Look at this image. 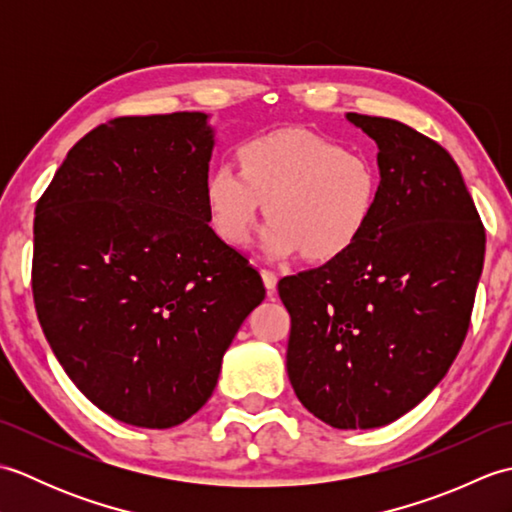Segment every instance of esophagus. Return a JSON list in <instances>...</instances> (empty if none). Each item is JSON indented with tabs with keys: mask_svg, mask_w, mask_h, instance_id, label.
Returning <instances> with one entry per match:
<instances>
[{
	"mask_svg": "<svg viewBox=\"0 0 512 512\" xmlns=\"http://www.w3.org/2000/svg\"><path fill=\"white\" fill-rule=\"evenodd\" d=\"M262 279H264V286L268 288V292H273L277 288V275L273 273V270L262 268Z\"/></svg>",
	"mask_w": 512,
	"mask_h": 512,
	"instance_id": "obj_1",
	"label": "esophagus"
}]
</instances>
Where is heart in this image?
<instances>
[{
	"instance_id": "obj_1",
	"label": "heart",
	"mask_w": 512,
	"mask_h": 512,
	"mask_svg": "<svg viewBox=\"0 0 512 512\" xmlns=\"http://www.w3.org/2000/svg\"><path fill=\"white\" fill-rule=\"evenodd\" d=\"M235 156L239 169L217 165L204 182L211 224L228 244H248L268 206L266 253L325 264L350 253L378 211L376 162L310 129L250 136Z\"/></svg>"
}]
</instances>
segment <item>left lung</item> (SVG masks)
<instances>
[{
  "instance_id": "1",
  "label": "left lung",
  "mask_w": 512,
  "mask_h": 512,
  "mask_svg": "<svg viewBox=\"0 0 512 512\" xmlns=\"http://www.w3.org/2000/svg\"><path fill=\"white\" fill-rule=\"evenodd\" d=\"M376 140L380 200L350 253L279 281L288 378L336 429H374L427 398L469 332L486 233L455 160L405 123L347 114Z\"/></svg>"
}]
</instances>
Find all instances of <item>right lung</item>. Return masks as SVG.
Instances as JSON below:
<instances>
[{
  "instance_id": "right-lung-1",
  "label": "right lung",
  "mask_w": 512,
  "mask_h": 512,
  "mask_svg": "<svg viewBox=\"0 0 512 512\" xmlns=\"http://www.w3.org/2000/svg\"><path fill=\"white\" fill-rule=\"evenodd\" d=\"M211 149L202 112L118 116L68 151L37 202L41 330L85 398L134 427L191 418L266 297L209 226Z\"/></svg>"
}]
</instances>
